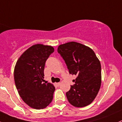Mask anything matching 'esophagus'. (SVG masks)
Listing matches in <instances>:
<instances>
[{"label":"esophagus","instance_id":"obj_1","mask_svg":"<svg viewBox=\"0 0 122 122\" xmlns=\"http://www.w3.org/2000/svg\"><path fill=\"white\" fill-rule=\"evenodd\" d=\"M60 84H61V83H57L56 85L58 86H59L60 85Z\"/></svg>","mask_w":122,"mask_h":122}]
</instances>
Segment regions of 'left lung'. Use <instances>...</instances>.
Returning a JSON list of instances; mask_svg holds the SVG:
<instances>
[{
  "instance_id": "8db88e82",
  "label": "left lung",
  "mask_w": 122,
  "mask_h": 122,
  "mask_svg": "<svg viewBox=\"0 0 122 122\" xmlns=\"http://www.w3.org/2000/svg\"><path fill=\"white\" fill-rule=\"evenodd\" d=\"M57 51L65 60L69 74L77 76L74 80L75 84L66 93L69 102L75 107L90 104L101 84V66L95 52L74 41L60 45Z\"/></svg>"
}]
</instances>
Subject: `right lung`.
I'll return each mask as SVG.
<instances>
[{
	"label": "right lung",
	"mask_w": 122,
	"mask_h": 122,
	"mask_svg": "<svg viewBox=\"0 0 122 122\" xmlns=\"http://www.w3.org/2000/svg\"><path fill=\"white\" fill-rule=\"evenodd\" d=\"M54 51L52 46L35 44L21 55L15 66L14 81L18 93L32 108H45L53 100L55 87L43 82L45 63Z\"/></svg>",
	"instance_id": "1"
}]
</instances>
